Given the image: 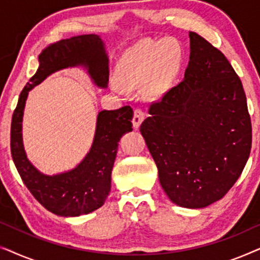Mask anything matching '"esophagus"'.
I'll return each mask as SVG.
<instances>
[{
  "label": "esophagus",
  "mask_w": 260,
  "mask_h": 260,
  "mask_svg": "<svg viewBox=\"0 0 260 260\" xmlns=\"http://www.w3.org/2000/svg\"><path fill=\"white\" fill-rule=\"evenodd\" d=\"M145 118V112L141 109H136L134 111V118H133V125L135 129H138Z\"/></svg>",
  "instance_id": "34e87169"
}]
</instances>
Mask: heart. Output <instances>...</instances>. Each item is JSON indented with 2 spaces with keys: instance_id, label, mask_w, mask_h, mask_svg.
I'll return each mask as SVG.
<instances>
[{
  "instance_id": "1",
  "label": "heart",
  "mask_w": 260,
  "mask_h": 260,
  "mask_svg": "<svg viewBox=\"0 0 260 260\" xmlns=\"http://www.w3.org/2000/svg\"><path fill=\"white\" fill-rule=\"evenodd\" d=\"M182 61V49L179 42L170 39L142 42L124 53L117 72L118 80L112 87L123 90V85L138 86L145 83V91L151 97H158L172 86Z\"/></svg>"
}]
</instances>
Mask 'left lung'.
<instances>
[{
  "label": "left lung",
  "instance_id": "left-lung-1",
  "mask_svg": "<svg viewBox=\"0 0 260 260\" xmlns=\"http://www.w3.org/2000/svg\"><path fill=\"white\" fill-rule=\"evenodd\" d=\"M189 39L183 80L152 103L140 130L170 200L204 208L240 176L252 126L243 84L229 60L194 31Z\"/></svg>",
  "mask_w": 260,
  "mask_h": 260
}]
</instances>
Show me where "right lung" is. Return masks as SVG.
Wrapping results in <instances>:
<instances>
[{"instance_id": "add662e5", "label": "right lung", "mask_w": 260, "mask_h": 260, "mask_svg": "<svg viewBox=\"0 0 260 260\" xmlns=\"http://www.w3.org/2000/svg\"><path fill=\"white\" fill-rule=\"evenodd\" d=\"M84 66L98 87H108L109 59L99 35L85 34L55 42L39 55V69L21 92L13 113L10 127V150L23 183L33 197L47 209L60 216H79L104 205L111 189V172L118 142L133 131V109L103 110L98 113L93 143L76 168L46 175L27 158L22 142V117L26 101L34 86L56 71Z\"/></svg>"}]
</instances>
